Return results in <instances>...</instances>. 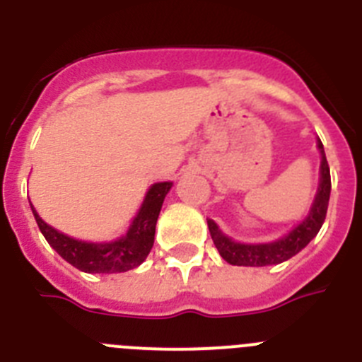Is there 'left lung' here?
Instances as JSON below:
<instances>
[{
  "instance_id": "8db88e82",
  "label": "left lung",
  "mask_w": 362,
  "mask_h": 362,
  "mask_svg": "<svg viewBox=\"0 0 362 362\" xmlns=\"http://www.w3.org/2000/svg\"><path fill=\"white\" fill-rule=\"evenodd\" d=\"M319 152H321V179H319L317 196L313 201L308 216L300 221L299 225L284 238L277 239L274 243H263V245H245V243H235L221 232L219 226L209 219V230L212 235V241L219 250L221 257L226 263L235 264V267H268V264H279L283 261H288L296 254H299L310 241H312L317 232L321 230L322 223L326 219V210H328V201H330V166L326 161L325 148H322L321 139H317Z\"/></svg>"
}]
</instances>
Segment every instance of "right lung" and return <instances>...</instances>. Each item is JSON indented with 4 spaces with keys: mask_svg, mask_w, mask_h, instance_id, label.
I'll list each match as a JSON object with an SVG mask.
<instances>
[{
    "mask_svg": "<svg viewBox=\"0 0 362 362\" xmlns=\"http://www.w3.org/2000/svg\"><path fill=\"white\" fill-rule=\"evenodd\" d=\"M172 188L170 181L156 183L146 192L141 209L134 217L129 232L123 238L110 243H86L69 238L47 225L32 206L41 233L66 263L86 274H116L139 267L153 246V233L161 212L163 201Z\"/></svg>",
    "mask_w": 362,
    "mask_h": 362,
    "instance_id": "right-lung-1",
    "label": "right lung"
}]
</instances>
